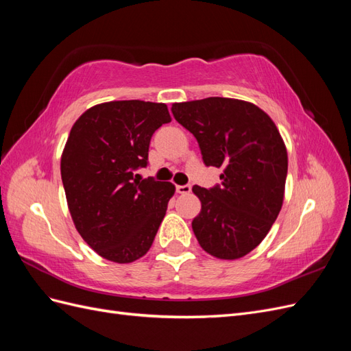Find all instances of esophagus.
<instances>
[{"label": "esophagus", "instance_id": "34e87169", "mask_svg": "<svg viewBox=\"0 0 351 351\" xmlns=\"http://www.w3.org/2000/svg\"><path fill=\"white\" fill-rule=\"evenodd\" d=\"M176 190H177L178 193H182V195H187V193L192 192V186H190V184H184V186H177V187H176Z\"/></svg>", "mask_w": 351, "mask_h": 351}]
</instances>
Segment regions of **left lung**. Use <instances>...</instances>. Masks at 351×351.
I'll return each mask as SVG.
<instances>
[{
    "instance_id": "1",
    "label": "left lung",
    "mask_w": 351,
    "mask_h": 351,
    "mask_svg": "<svg viewBox=\"0 0 351 351\" xmlns=\"http://www.w3.org/2000/svg\"><path fill=\"white\" fill-rule=\"evenodd\" d=\"M206 167L222 168L221 184L193 186L202 209L192 228L205 252L239 259L268 234L282 200L289 158L271 117L246 101L210 97L173 104Z\"/></svg>"
}]
</instances>
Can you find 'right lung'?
<instances>
[{
  "mask_svg": "<svg viewBox=\"0 0 351 351\" xmlns=\"http://www.w3.org/2000/svg\"><path fill=\"white\" fill-rule=\"evenodd\" d=\"M171 121L165 104L112 101L73 124L61 180L74 226L99 256L130 263L151 249L165 217L171 183L141 178L152 134Z\"/></svg>",
  "mask_w": 351,
  "mask_h": 351,
  "instance_id": "obj_1",
  "label": "right lung"
}]
</instances>
